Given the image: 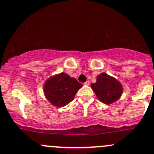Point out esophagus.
<instances>
[{
    "mask_svg": "<svg viewBox=\"0 0 154 154\" xmlns=\"http://www.w3.org/2000/svg\"><path fill=\"white\" fill-rule=\"evenodd\" d=\"M84 85H90V81H88V80L86 81V82L84 83Z\"/></svg>",
    "mask_w": 154,
    "mask_h": 154,
    "instance_id": "1",
    "label": "esophagus"
}]
</instances>
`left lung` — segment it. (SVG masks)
<instances>
[{"label":"left lung","mask_w":154,"mask_h":154,"mask_svg":"<svg viewBox=\"0 0 154 154\" xmlns=\"http://www.w3.org/2000/svg\"><path fill=\"white\" fill-rule=\"evenodd\" d=\"M91 88L98 99L105 104H111L119 100L123 93L122 84L106 73L98 75L96 82L92 83Z\"/></svg>","instance_id":"8db88e82"}]
</instances>
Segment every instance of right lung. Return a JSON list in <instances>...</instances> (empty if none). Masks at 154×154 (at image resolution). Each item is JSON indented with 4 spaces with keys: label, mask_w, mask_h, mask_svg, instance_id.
I'll return each mask as SVG.
<instances>
[{
    "label": "right lung",
    "mask_w": 154,
    "mask_h": 154,
    "mask_svg": "<svg viewBox=\"0 0 154 154\" xmlns=\"http://www.w3.org/2000/svg\"><path fill=\"white\" fill-rule=\"evenodd\" d=\"M82 87L78 81L64 72L51 76L45 81L43 92L48 101L56 107H63L69 103Z\"/></svg>",
    "instance_id": "1"
}]
</instances>
